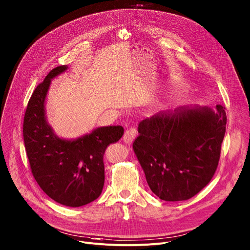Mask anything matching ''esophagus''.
I'll return each mask as SVG.
<instances>
[{"label":"esophagus","instance_id":"obj_1","mask_svg":"<svg viewBox=\"0 0 250 250\" xmlns=\"http://www.w3.org/2000/svg\"><path fill=\"white\" fill-rule=\"evenodd\" d=\"M137 134H138V131H137V128H135V127H128L125 131V135H124V138H123V140H124V142L125 143V144H130L132 141L135 140V138L137 137Z\"/></svg>","mask_w":250,"mask_h":250}]
</instances>
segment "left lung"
Returning a JSON list of instances; mask_svg holds the SVG:
<instances>
[{
	"label": "left lung",
	"instance_id": "obj_1",
	"mask_svg": "<svg viewBox=\"0 0 250 250\" xmlns=\"http://www.w3.org/2000/svg\"><path fill=\"white\" fill-rule=\"evenodd\" d=\"M225 107H181L142 121L132 147L153 193L188 200L213 178L226 130Z\"/></svg>",
	"mask_w": 250,
	"mask_h": 250
}]
</instances>
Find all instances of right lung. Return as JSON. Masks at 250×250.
Returning <instances> with one entry per match:
<instances>
[{"instance_id":"add662e5","label":"right lung","mask_w":250,"mask_h":250,"mask_svg":"<svg viewBox=\"0 0 250 250\" xmlns=\"http://www.w3.org/2000/svg\"><path fill=\"white\" fill-rule=\"evenodd\" d=\"M67 69H52L29 99L23 137L31 172L40 188L57 203L86 205L102 194L105 148L124 136L122 125L97 127L75 140L58 138L46 121L45 99L51 79Z\"/></svg>"}]
</instances>
